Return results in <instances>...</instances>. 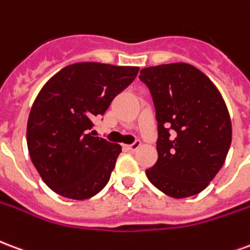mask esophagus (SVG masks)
Returning <instances> with one entry per match:
<instances>
[{"label": "esophagus", "instance_id": "obj_1", "mask_svg": "<svg viewBox=\"0 0 250 250\" xmlns=\"http://www.w3.org/2000/svg\"><path fill=\"white\" fill-rule=\"evenodd\" d=\"M141 145H142L141 141H136V142H134L132 145H127V146H125V148H127L128 151H136V150L141 147Z\"/></svg>", "mask_w": 250, "mask_h": 250}]
</instances>
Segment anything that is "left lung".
Masks as SVG:
<instances>
[{"label":"left lung","mask_w":250,"mask_h":250,"mask_svg":"<svg viewBox=\"0 0 250 250\" xmlns=\"http://www.w3.org/2000/svg\"><path fill=\"white\" fill-rule=\"evenodd\" d=\"M158 122V161L148 181L173 198L201 193L225 162L231 122L220 91L186 62L143 68Z\"/></svg>","instance_id":"1"}]
</instances>
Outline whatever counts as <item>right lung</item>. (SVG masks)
Returning a JSON list of instances; mask_svg holds the SVG:
<instances>
[{"instance_id": "add662e5", "label": "right lung", "mask_w": 250, "mask_h": 250, "mask_svg": "<svg viewBox=\"0 0 250 250\" xmlns=\"http://www.w3.org/2000/svg\"><path fill=\"white\" fill-rule=\"evenodd\" d=\"M138 72V66L76 62L41 88L28 118L26 143L37 173L55 193L83 201L108 184L122 147L93 136L92 120Z\"/></svg>"}]
</instances>
